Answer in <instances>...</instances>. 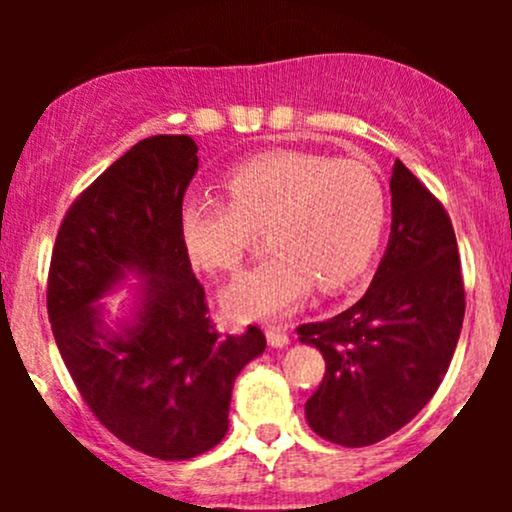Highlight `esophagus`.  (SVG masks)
I'll list each match as a JSON object with an SVG mask.
<instances>
[{
  "label": "esophagus",
  "instance_id": "esophagus-1",
  "mask_svg": "<svg viewBox=\"0 0 512 512\" xmlns=\"http://www.w3.org/2000/svg\"><path fill=\"white\" fill-rule=\"evenodd\" d=\"M267 342L269 346H274V349H284V346H289L291 339L281 327H267Z\"/></svg>",
  "mask_w": 512,
  "mask_h": 512
}]
</instances>
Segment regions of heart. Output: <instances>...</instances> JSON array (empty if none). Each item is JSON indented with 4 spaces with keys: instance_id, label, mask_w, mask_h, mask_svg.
<instances>
[{
    "instance_id": "b5f03b06",
    "label": "heart",
    "mask_w": 512,
    "mask_h": 512,
    "mask_svg": "<svg viewBox=\"0 0 512 512\" xmlns=\"http://www.w3.org/2000/svg\"><path fill=\"white\" fill-rule=\"evenodd\" d=\"M228 202L182 199L178 233L187 257L211 274L233 272L248 250L250 228L272 255L223 291L236 320L284 315L317 286L332 293L366 272L383 238V182L358 161H330L276 149L238 163L223 178Z\"/></svg>"
}]
</instances>
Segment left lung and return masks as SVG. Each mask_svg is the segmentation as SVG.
Here are the masks:
<instances>
[{
  "label": "left lung",
  "instance_id": "1",
  "mask_svg": "<svg viewBox=\"0 0 512 512\" xmlns=\"http://www.w3.org/2000/svg\"><path fill=\"white\" fill-rule=\"evenodd\" d=\"M392 226L368 291L349 310L298 327L320 349L325 378L305 402L320 438L373 445L436 395L464 320L460 252L448 211L402 161L390 180Z\"/></svg>",
  "mask_w": 512,
  "mask_h": 512
}]
</instances>
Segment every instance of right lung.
Wrapping results in <instances>:
<instances>
[{
  "label": "right lung",
  "instance_id": "1",
  "mask_svg": "<svg viewBox=\"0 0 512 512\" xmlns=\"http://www.w3.org/2000/svg\"><path fill=\"white\" fill-rule=\"evenodd\" d=\"M187 134L134 144L69 207L48 279L57 349L88 409L129 448L190 460L221 443L238 373L267 346L260 327L221 337L178 233L197 173ZM139 275L110 328L98 304Z\"/></svg>",
  "mask_w": 512,
  "mask_h": 512
}]
</instances>
